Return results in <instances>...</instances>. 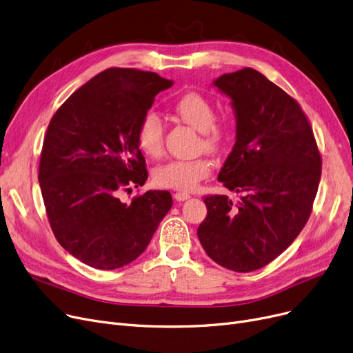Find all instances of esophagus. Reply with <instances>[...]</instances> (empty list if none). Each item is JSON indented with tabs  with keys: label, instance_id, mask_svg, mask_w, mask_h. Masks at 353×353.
<instances>
[{
	"label": "esophagus",
	"instance_id": "1",
	"mask_svg": "<svg viewBox=\"0 0 353 353\" xmlns=\"http://www.w3.org/2000/svg\"><path fill=\"white\" fill-rule=\"evenodd\" d=\"M174 199L177 202H185V201H188V199H190V194L185 193V192H176Z\"/></svg>",
	"mask_w": 353,
	"mask_h": 353
}]
</instances>
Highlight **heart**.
Returning a JSON list of instances; mask_svg holds the SVG:
<instances>
[{"mask_svg":"<svg viewBox=\"0 0 353 353\" xmlns=\"http://www.w3.org/2000/svg\"><path fill=\"white\" fill-rule=\"evenodd\" d=\"M174 111L194 130L203 132L206 147L214 148L223 141L226 127L214 121L213 106L202 94L197 92L183 94L174 103ZM163 141L164 127L161 118L154 111L145 112L137 128V144L144 154L157 157L163 151ZM210 172L212 164L205 157L177 159L156 167L152 177L160 188L189 192L196 188L199 181L206 179Z\"/></svg>","mask_w":353,"mask_h":353,"instance_id":"heart-1","label":"heart"}]
</instances>
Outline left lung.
I'll list each match as a JSON object with an SVG mask.
<instances>
[{
  "mask_svg": "<svg viewBox=\"0 0 353 353\" xmlns=\"http://www.w3.org/2000/svg\"><path fill=\"white\" fill-rule=\"evenodd\" d=\"M231 99L236 119L232 151L218 180L242 193L236 203L208 196L197 236L214 263L238 272L270 264L307 222L321 159L297 101L263 73L245 68L213 81Z\"/></svg>",
  "mask_w": 353,
  "mask_h": 353,
  "instance_id": "left-lung-1",
  "label": "left lung"
}]
</instances>
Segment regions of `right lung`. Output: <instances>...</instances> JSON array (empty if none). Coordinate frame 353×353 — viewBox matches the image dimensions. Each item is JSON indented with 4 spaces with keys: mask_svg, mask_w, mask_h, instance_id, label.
Returning <instances> with one entry per match:
<instances>
[{
    "mask_svg": "<svg viewBox=\"0 0 353 353\" xmlns=\"http://www.w3.org/2000/svg\"><path fill=\"white\" fill-rule=\"evenodd\" d=\"M170 86L154 72L106 69L50 121L39 167L46 212L59 243L89 267L115 270L139 258L173 205L167 190L119 201L148 177L137 128Z\"/></svg>",
    "mask_w": 353,
    "mask_h": 353,
    "instance_id": "add662e5",
    "label": "right lung"
}]
</instances>
